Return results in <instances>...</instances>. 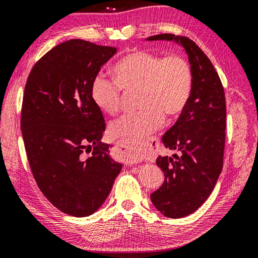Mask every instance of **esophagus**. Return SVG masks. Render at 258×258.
Segmentation results:
<instances>
[{"label": "esophagus", "instance_id": "1", "mask_svg": "<svg viewBox=\"0 0 258 258\" xmlns=\"http://www.w3.org/2000/svg\"><path fill=\"white\" fill-rule=\"evenodd\" d=\"M151 149H152L151 148V145L146 144L142 148H138L137 147V149L134 152H136L137 155H139L140 157H146V155H147V154L151 152Z\"/></svg>", "mask_w": 258, "mask_h": 258}]
</instances>
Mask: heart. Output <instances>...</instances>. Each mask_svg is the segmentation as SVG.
Here are the masks:
<instances>
[{
	"instance_id": "1",
	"label": "heart",
	"mask_w": 258,
	"mask_h": 258,
	"mask_svg": "<svg viewBox=\"0 0 258 258\" xmlns=\"http://www.w3.org/2000/svg\"><path fill=\"white\" fill-rule=\"evenodd\" d=\"M113 73L114 80L102 73L92 80L90 94L95 105L106 114H116L120 110L121 90H138L140 109L111 122L107 133L114 140L141 141L159 127L163 117L182 113L190 99L194 74L182 56L136 51L119 60Z\"/></svg>"
}]
</instances>
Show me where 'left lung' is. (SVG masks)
I'll return each instance as SVG.
<instances>
[{"label": "left lung", "instance_id": "obj_1", "mask_svg": "<svg viewBox=\"0 0 258 258\" xmlns=\"http://www.w3.org/2000/svg\"><path fill=\"white\" fill-rule=\"evenodd\" d=\"M147 40H174L185 49L194 74L189 102L162 138L164 146L177 151L159 156L164 172L162 186L151 195L152 203L168 218L194 213L212 194L224 164L226 99L222 83L202 48L187 37L156 34Z\"/></svg>", "mask_w": 258, "mask_h": 258}]
</instances>
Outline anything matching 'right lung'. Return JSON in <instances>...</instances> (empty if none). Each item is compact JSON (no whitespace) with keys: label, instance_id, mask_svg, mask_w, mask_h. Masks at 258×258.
I'll use <instances>...</instances> for the list:
<instances>
[{"label":"right lung","instance_id":"1","mask_svg":"<svg viewBox=\"0 0 258 258\" xmlns=\"http://www.w3.org/2000/svg\"><path fill=\"white\" fill-rule=\"evenodd\" d=\"M117 48L71 39L31 69L21 128L38 187L61 212L88 217L105 202L121 164L102 142L105 120L92 102V80Z\"/></svg>","mask_w":258,"mask_h":258}]
</instances>
